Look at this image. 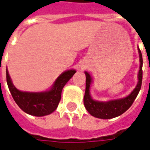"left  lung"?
Returning a JSON list of instances; mask_svg holds the SVG:
<instances>
[{"label": "left lung", "instance_id": "1", "mask_svg": "<svg viewBox=\"0 0 150 150\" xmlns=\"http://www.w3.org/2000/svg\"><path fill=\"white\" fill-rule=\"evenodd\" d=\"M140 58V70L138 72V82L134 90L130 94L122 99L109 100L107 102L94 100L90 95V85L92 82L91 75L88 72L85 71L86 75V90H85L83 104L86 109L91 116L100 119H112L120 116L132 106V103L137 96L141 90L142 83V65L143 59L141 50L138 48Z\"/></svg>", "mask_w": 150, "mask_h": 150}]
</instances>
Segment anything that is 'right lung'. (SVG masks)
<instances>
[{"label":"right lung","mask_w":150,"mask_h":150,"mask_svg":"<svg viewBox=\"0 0 150 150\" xmlns=\"http://www.w3.org/2000/svg\"><path fill=\"white\" fill-rule=\"evenodd\" d=\"M76 71L68 70L59 75L50 90L42 92L21 91L15 88L6 69V80L12 96L21 110L30 115L43 116L55 110L60 100L63 87Z\"/></svg>","instance_id":"1"}]
</instances>
